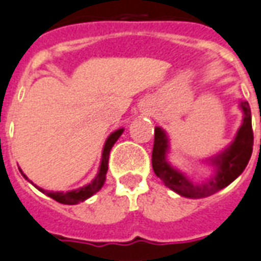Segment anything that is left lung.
I'll return each instance as SVG.
<instances>
[{
    "instance_id": "obj_1",
    "label": "left lung",
    "mask_w": 261,
    "mask_h": 261,
    "mask_svg": "<svg viewBox=\"0 0 261 261\" xmlns=\"http://www.w3.org/2000/svg\"><path fill=\"white\" fill-rule=\"evenodd\" d=\"M244 111V122L240 130L226 151L212 160L213 165H216V175L203 184H194L186 179L183 173L173 169L166 161L168 151V138L161 128L154 130V147H152V169L166 187L173 190L175 193L187 198L209 197L224 189L232 183L238 176L244 172L252 155L253 150V129H252V114L248 101L241 103Z\"/></svg>"
}]
</instances>
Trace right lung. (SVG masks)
<instances>
[{
	"label": "right lung",
	"instance_id": "right-lung-1",
	"mask_svg": "<svg viewBox=\"0 0 261 261\" xmlns=\"http://www.w3.org/2000/svg\"><path fill=\"white\" fill-rule=\"evenodd\" d=\"M123 129H118L115 130L109 136L107 142L105 144V148H103V155H101V164H100V169H99V173L95 177L93 181L85 186V187H81V189L74 190V191H68V193H54V191H45L44 189L41 187H37L40 190L41 193L46 194L48 197H50L55 201H58L60 203H66V205H75L78 202H82L85 201L89 197H92L93 194L97 193L99 190L103 187L106 180V173H107V169H109V155H110V150L113 148L114 143L118 140V138L122 135ZM23 175V173H21ZM26 177V175H23ZM27 179V177H26Z\"/></svg>",
	"mask_w": 261,
	"mask_h": 261
}]
</instances>
